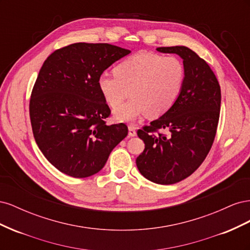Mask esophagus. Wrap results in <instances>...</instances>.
Returning <instances> with one entry per match:
<instances>
[{"mask_svg": "<svg viewBox=\"0 0 250 250\" xmlns=\"http://www.w3.org/2000/svg\"><path fill=\"white\" fill-rule=\"evenodd\" d=\"M128 134H129V137H135V135H137V130H135L134 126H128Z\"/></svg>", "mask_w": 250, "mask_h": 250, "instance_id": "34e87169", "label": "esophagus"}]
</instances>
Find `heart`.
<instances>
[{"label": "heart", "mask_w": 250, "mask_h": 250, "mask_svg": "<svg viewBox=\"0 0 250 250\" xmlns=\"http://www.w3.org/2000/svg\"><path fill=\"white\" fill-rule=\"evenodd\" d=\"M186 67L176 56L140 52L121 62L115 74L102 73L98 87L105 102L117 107L130 93V99L115 109L119 121H133L149 112L160 117L167 112L183 92Z\"/></svg>", "instance_id": "1"}]
</instances>
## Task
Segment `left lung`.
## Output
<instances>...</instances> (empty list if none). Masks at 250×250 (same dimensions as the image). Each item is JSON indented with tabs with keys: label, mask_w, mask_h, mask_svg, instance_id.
Wrapping results in <instances>:
<instances>
[{
	"label": "left lung",
	"mask_w": 250,
	"mask_h": 250,
	"mask_svg": "<svg viewBox=\"0 0 250 250\" xmlns=\"http://www.w3.org/2000/svg\"><path fill=\"white\" fill-rule=\"evenodd\" d=\"M184 59L186 81L178 100L150 125L138 130L145 149L137 157L144 177L160 185H173L199 168L213 145L220 116L221 89L204 59L184 46L161 47ZM168 130L167 136L159 132Z\"/></svg>",
	"instance_id": "left-lung-1"
}]
</instances>
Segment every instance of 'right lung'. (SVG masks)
<instances>
[{
    "label": "right lung",
    "instance_id": "obj_1",
    "mask_svg": "<svg viewBox=\"0 0 250 250\" xmlns=\"http://www.w3.org/2000/svg\"><path fill=\"white\" fill-rule=\"evenodd\" d=\"M129 50L109 43L77 42L44 60L29 104L35 142L56 169L75 178L99 172L126 138L124 123L107 125L110 108L98 78Z\"/></svg>",
    "mask_w": 250,
    "mask_h": 250
}]
</instances>
